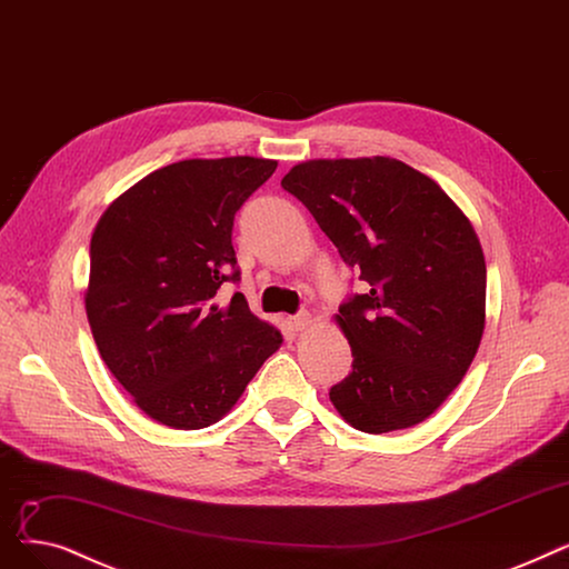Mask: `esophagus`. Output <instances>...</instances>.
I'll return each instance as SVG.
<instances>
[{"label": "esophagus", "mask_w": 569, "mask_h": 569, "mask_svg": "<svg viewBox=\"0 0 569 569\" xmlns=\"http://www.w3.org/2000/svg\"><path fill=\"white\" fill-rule=\"evenodd\" d=\"M289 323H291L293 331H306L312 323V317H310V312H299V315L289 317Z\"/></svg>", "instance_id": "esophagus-1"}]
</instances>
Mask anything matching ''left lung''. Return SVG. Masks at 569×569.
Returning <instances> with one entry per match:
<instances>
[{
  "label": "left lung",
  "mask_w": 569,
  "mask_h": 569,
  "mask_svg": "<svg viewBox=\"0 0 569 569\" xmlns=\"http://www.w3.org/2000/svg\"><path fill=\"white\" fill-rule=\"evenodd\" d=\"M282 187L368 282L340 306L351 372L329 393L357 430H402L468 372L486 323V261L466 212L393 157L310 159Z\"/></svg>",
  "instance_id": "obj_1"
}]
</instances>
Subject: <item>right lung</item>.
<instances>
[{
  "label": "right lung",
  "instance_id": "obj_1",
  "mask_svg": "<svg viewBox=\"0 0 569 569\" xmlns=\"http://www.w3.org/2000/svg\"><path fill=\"white\" fill-rule=\"evenodd\" d=\"M276 159H182L131 184L90 240L86 312L99 355L133 402L178 430L218 423L282 333L240 291L233 218Z\"/></svg>",
  "mask_w": 569,
  "mask_h": 569
}]
</instances>
